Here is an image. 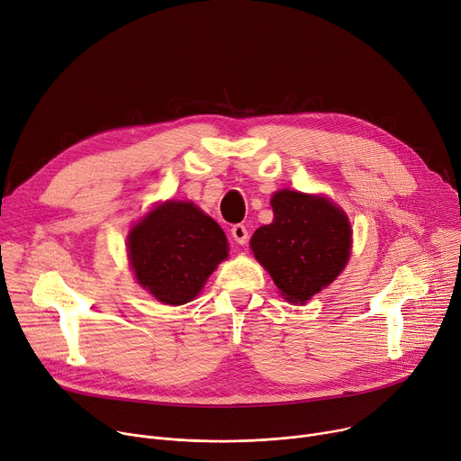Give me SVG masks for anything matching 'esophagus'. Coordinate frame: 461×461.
Wrapping results in <instances>:
<instances>
[{
    "label": "esophagus",
    "instance_id": "obj_1",
    "mask_svg": "<svg viewBox=\"0 0 461 461\" xmlns=\"http://www.w3.org/2000/svg\"><path fill=\"white\" fill-rule=\"evenodd\" d=\"M231 237L235 239V242L239 244H246L248 242V230L244 224H235L231 228Z\"/></svg>",
    "mask_w": 461,
    "mask_h": 461
}]
</instances>
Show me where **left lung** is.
<instances>
[{
	"label": "left lung",
	"mask_w": 461,
	"mask_h": 461,
	"mask_svg": "<svg viewBox=\"0 0 461 461\" xmlns=\"http://www.w3.org/2000/svg\"><path fill=\"white\" fill-rule=\"evenodd\" d=\"M274 221L249 244L285 300L305 303L334 281L351 252V226L340 207L323 196L277 191Z\"/></svg>",
	"instance_id": "obj_1"
}]
</instances>
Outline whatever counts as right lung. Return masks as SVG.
<instances>
[{
    "label": "right lung",
    "instance_id": "obj_1",
    "mask_svg": "<svg viewBox=\"0 0 461 461\" xmlns=\"http://www.w3.org/2000/svg\"><path fill=\"white\" fill-rule=\"evenodd\" d=\"M129 256L138 283L165 305H184L228 258L222 228L191 202H165L132 228Z\"/></svg>",
    "mask_w": 461,
    "mask_h": 461
}]
</instances>
